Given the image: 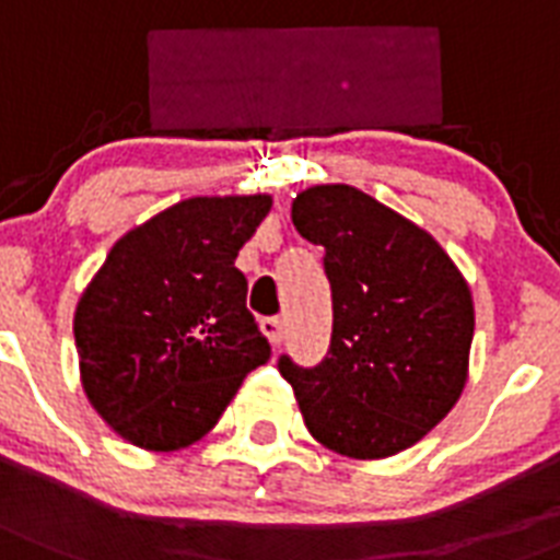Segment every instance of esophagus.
Returning <instances> with one entry per match:
<instances>
[{
  "instance_id": "34e87169",
  "label": "esophagus",
  "mask_w": 560,
  "mask_h": 560,
  "mask_svg": "<svg viewBox=\"0 0 560 560\" xmlns=\"http://www.w3.org/2000/svg\"><path fill=\"white\" fill-rule=\"evenodd\" d=\"M261 330H265V336L272 345H281V339H284V322L279 316H270V319L261 322Z\"/></svg>"
}]
</instances>
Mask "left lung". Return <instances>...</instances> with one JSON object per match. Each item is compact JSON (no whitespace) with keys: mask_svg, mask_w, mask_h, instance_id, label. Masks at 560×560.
<instances>
[{"mask_svg":"<svg viewBox=\"0 0 560 560\" xmlns=\"http://www.w3.org/2000/svg\"><path fill=\"white\" fill-rule=\"evenodd\" d=\"M293 224L325 247L334 334L319 365L281 357V376L330 452L390 457L460 399L475 336L469 284L425 230L348 184L295 195Z\"/></svg>","mask_w":560,"mask_h":560,"instance_id":"left-lung-1","label":"left lung"}]
</instances>
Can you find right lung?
I'll return each instance as SVG.
<instances>
[{"label":"right lung","mask_w":560,"mask_h":560,"mask_svg":"<svg viewBox=\"0 0 560 560\" xmlns=\"http://www.w3.org/2000/svg\"><path fill=\"white\" fill-rule=\"evenodd\" d=\"M270 207V195L186 198L122 235L80 295L85 397L131 445H192L270 359L235 267Z\"/></svg>","instance_id":"obj_1"}]
</instances>
